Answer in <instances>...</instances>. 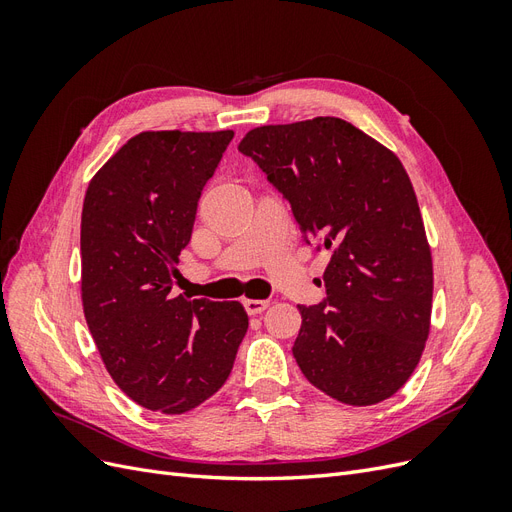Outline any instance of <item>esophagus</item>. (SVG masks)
Returning <instances> with one entry per match:
<instances>
[{"mask_svg": "<svg viewBox=\"0 0 512 512\" xmlns=\"http://www.w3.org/2000/svg\"><path fill=\"white\" fill-rule=\"evenodd\" d=\"M243 305H245V312L247 314L258 316V314H262L269 307V301H265V299H245Z\"/></svg>", "mask_w": 512, "mask_h": 512, "instance_id": "esophagus-1", "label": "esophagus"}]
</instances>
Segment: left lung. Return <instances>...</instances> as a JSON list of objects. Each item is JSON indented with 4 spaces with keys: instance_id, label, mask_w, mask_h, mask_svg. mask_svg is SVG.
Returning <instances> with one entry per match:
<instances>
[{
    "instance_id": "obj_1",
    "label": "left lung",
    "mask_w": 512,
    "mask_h": 512,
    "mask_svg": "<svg viewBox=\"0 0 512 512\" xmlns=\"http://www.w3.org/2000/svg\"><path fill=\"white\" fill-rule=\"evenodd\" d=\"M250 156L292 205L307 243L331 252L327 299L297 305L305 378L348 406L393 397L431 327L433 262L412 181L395 153L339 117L247 132Z\"/></svg>"
}]
</instances>
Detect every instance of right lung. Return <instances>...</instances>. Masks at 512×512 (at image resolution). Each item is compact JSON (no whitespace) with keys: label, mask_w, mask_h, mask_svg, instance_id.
Listing matches in <instances>:
<instances>
[{"label":"right lung","mask_w":512,"mask_h":512,"mask_svg":"<svg viewBox=\"0 0 512 512\" xmlns=\"http://www.w3.org/2000/svg\"><path fill=\"white\" fill-rule=\"evenodd\" d=\"M235 132L132 136L94 179L81 215V299L104 367L138 406L183 414L222 389L247 314L173 292L198 198Z\"/></svg>","instance_id":"obj_1"}]
</instances>
